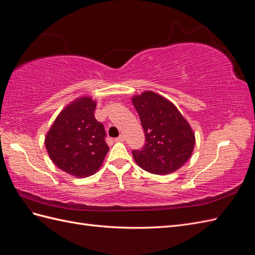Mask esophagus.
<instances>
[{"instance_id":"1","label":"esophagus","mask_w":255,"mask_h":255,"mask_svg":"<svg viewBox=\"0 0 255 255\" xmlns=\"http://www.w3.org/2000/svg\"><path fill=\"white\" fill-rule=\"evenodd\" d=\"M115 141H117V142H124V141H125V135H124V134H121L120 137L115 139Z\"/></svg>"}]
</instances>
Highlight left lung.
<instances>
[{
	"mask_svg": "<svg viewBox=\"0 0 255 255\" xmlns=\"http://www.w3.org/2000/svg\"><path fill=\"white\" fill-rule=\"evenodd\" d=\"M131 101L145 134L144 146L132 151L135 163L155 175L179 169L191 157L195 143L186 118L170 101L153 91L133 96Z\"/></svg>",
	"mask_w": 255,
	"mask_h": 255,
	"instance_id": "1",
	"label": "left lung"
}]
</instances>
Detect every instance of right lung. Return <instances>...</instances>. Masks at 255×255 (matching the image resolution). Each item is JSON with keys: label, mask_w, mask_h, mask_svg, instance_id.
Here are the masks:
<instances>
[{"label": "right lung", "mask_w": 255, "mask_h": 255, "mask_svg": "<svg viewBox=\"0 0 255 255\" xmlns=\"http://www.w3.org/2000/svg\"><path fill=\"white\" fill-rule=\"evenodd\" d=\"M97 102L85 96L65 106L45 135L52 162L77 178L96 174L110 150L102 123L94 117Z\"/></svg>", "instance_id": "right-lung-1"}]
</instances>
